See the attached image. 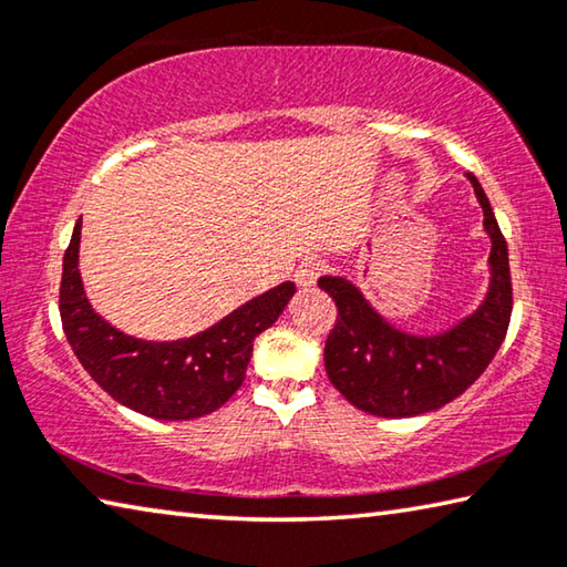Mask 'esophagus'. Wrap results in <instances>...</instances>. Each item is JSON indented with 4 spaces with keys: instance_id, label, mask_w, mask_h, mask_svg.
Instances as JSON below:
<instances>
[{
    "instance_id": "1",
    "label": "esophagus",
    "mask_w": 567,
    "mask_h": 567,
    "mask_svg": "<svg viewBox=\"0 0 567 567\" xmlns=\"http://www.w3.org/2000/svg\"><path fill=\"white\" fill-rule=\"evenodd\" d=\"M322 270H324L322 257H305V260L297 265L295 280H297V285H302V287H312L315 282H318V277H320Z\"/></svg>"
}]
</instances>
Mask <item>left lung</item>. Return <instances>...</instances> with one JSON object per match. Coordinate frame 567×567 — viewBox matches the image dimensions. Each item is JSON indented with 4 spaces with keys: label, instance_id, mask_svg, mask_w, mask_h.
Returning <instances> with one entry per match:
<instances>
[{
    "label": "left lung",
    "instance_id": "left-lung-1",
    "mask_svg": "<svg viewBox=\"0 0 567 567\" xmlns=\"http://www.w3.org/2000/svg\"><path fill=\"white\" fill-rule=\"evenodd\" d=\"M491 237L487 292L453 328L415 334L380 315L358 285L322 275L318 285L338 305V324L324 342V370L354 408L378 417H415L463 395L483 375L505 340L513 312L511 265L501 227L475 175H467Z\"/></svg>",
    "mask_w": 567,
    "mask_h": 567
}]
</instances>
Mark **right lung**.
I'll list each match as a JSON object with an SVG mask.
<instances>
[{
    "label": "right lung",
    "instance_id": "add662e5",
    "mask_svg": "<svg viewBox=\"0 0 567 567\" xmlns=\"http://www.w3.org/2000/svg\"><path fill=\"white\" fill-rule=\"evenodd\" d=\"M80 239L82 219L62 265L66 342L104 392L155 420H195L223 408L243 385L255 338L272 328L295 295V282H280L189 338L142 340L117 330L92 307L80 275Z\"/></svg>",
    "mask_w": 567,
    "mask_h": 567
}]
</instances>
